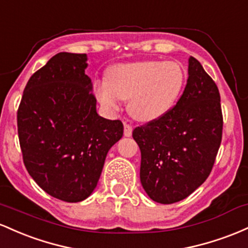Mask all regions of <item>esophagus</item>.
Returning <instances> with one entry per match:
<instances>
[{
    "label": "esophagus",
    "mask_w": 248,
    "mask_h": 248,
    "mask_svg": "<svg viewBox=\"0 0 248 248\" xmlns=\"http://www.w3.org/2000/svg\"><path fill=\"white\" fill-rule=\"evenodd\" d=\"M132 135V126L130 124L124 123V136L125 137H131Z\"/></svg>",
    "instance_id": "34e87169"
}]
</instances>
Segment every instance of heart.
<instances>
[{"instance_id":"obj_1","label":"heart","mask_w":248,"mask_h":248,"mask_svg":"<svg viewBox=\"0 0 248 248\" xmlns=\"http://www.w3.org/2000/svg\"><path fill=\"white\" fill-rule=\"evenodd\" d=\"M185 85L180 64L160 61L116 64L107 74V82L94 84V94L109 112L127 99V111L143 123L159 119L176 104Z\"/></svg>"}]
</instances>
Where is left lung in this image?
Here are the masks:
<instances>
[{"label":"left lung","mask_w":248,"mask_h":248,"mask_svg":"<svg viewBox=\"0 0 248 248\" xmlns=\"http://www.w3.org/2000/svg\"><path fill=\"white\" fill-rule=\"evenodd\" d=\"M221 135L218 87L191 56L187 83L177 104L132 132L140 149V183L147 196L160 204L190 196L210 176Z\"/></svg>","instance_id":"left-lung-1"}]
</instances>
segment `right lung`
I'll list each match as a JSON object with an SVG mask.
<instances>
[{
  "label": "right lung",
  "mask_w": 248,
  "mask_h": 248,
  "mask_svg": "<svg viewBox=\"0 0 248 248\" xmlns=\"http://www.w3.org/2000/svg\"><path fill=\"white\" fill-rule=\"evenodd\" d=\"M87 54L60 52L28 80L17 111L27 171L43 191L66 202L96 188L123 123L97 113Z\"/></svg>",
  "instance_id": "right-lung-1"
}]
</instances>
